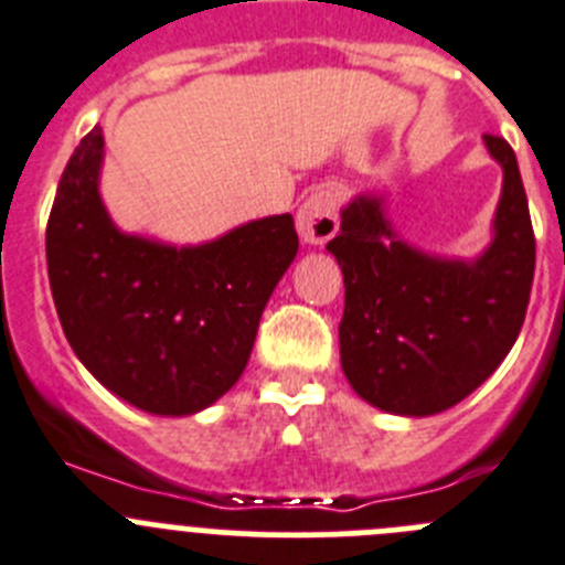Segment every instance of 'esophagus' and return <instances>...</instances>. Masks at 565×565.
Segmentation results:
<instances>
[{
    "label": "esophagus",
    "mask_w": 565,
    "mask_h": 565,
    "mask_svg": "<svg viewBox=\"0 0 565 565\" xmlns=\"http://www.w3.org/2000/svg\"><path fill=\"white\" fill-rule=\"evenodd\" d=\"M295 227L303 245L320 247L338 233V194L332 188H320L301 205L295 216Z\"/></svg>",
    "instance_id": "obj_1"
}]
</instances>
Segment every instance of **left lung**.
<instances>
[{"instance_id": "obj_1", "label": "left lung", "mask_w": 565, "mask_h": 565, "mask_svg": "<svg viewBox=\"0 0 565 565\" xmlns=\"http://www.w3.org/2000/svg\"><path fill=\"white\" fill-rule=\"evenodd\" d=\"M501 166L490 242L472 258L411 245L383 191L340 207L327 245L343 270L340 365L358 396L396 416H434L479 388L523 327L535 276V236L515 151L484 135Z\"/></svg>"}]
</instances>
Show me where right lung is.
Here are the masks:
<instances>
[{"instance_id":"obj_1","label":"right lung","mask_w":565,"mask_h":565,"mask_svg":"<svg viewBox=\"0 0 565 565\" xmlns=\"http://www.w3.org/2000/svg\"><path fill=\"white\" fill-rule=\"evenodd\" d=\"M104 129L70 157L47 222V276L73 352L104 388L154 416H191L236 385L258 320L298 253L292 216L200 245L129 233L100 196Z\"/></svg>"}]
</instances>
